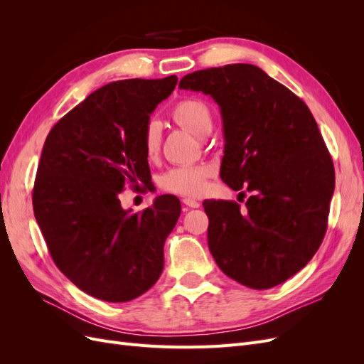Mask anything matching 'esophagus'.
<instances>
[{"instance_id": "obj_1", "label": "esophagus", "mask_w": 364, "mask_h": 364, "mask_svg": "<svg viewBox=\"0 0 364 364\" xmlns=\"http://www.w3.org/2000/svg\"><path fill=\"white\" fill-rule=\"evenodd\" d=\"M182 202L185 206H188V208H199L200 206V202H197L196 199H191V197H185Z\"/></svg>"}]
</instances>
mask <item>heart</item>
I'll list each match as a JSON object with an SVG mask.
<instances>
[{"instance_id": "heart-1", "label": "heart", "mask_w": 364, "mask_h": 364, "mask_svg": "<svg viewBox=\"0 0 364 364\" xmlns=\"http://www.w3.org/2000/svg\"><path fill=\"white\" fill-rule=\"evenodd\" d=\"M173 119L181 127L196 136H206L213 129V112L205 102L199 98H183L176 103L171 111ZM142 146L147 156H155L161 147V126L158 121L150 119L142 132ZM213 174L208 165H182L165 173L161 179L164 190L182 196L202 194L206 188V181Z\"/></svg>"}]
</instances>
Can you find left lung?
I'll list each match as a JSON object with an SVG mask.
<instances>
[{"mask_svg":"<svg viewBox=\"0 0 364 364\" xmlns=\"http://www.w3.org/2000/svg\"><path fill=\"white\" fill-rule=\"evenodd\" d=\"M179 90L202 91L220 106V178L235 191L250 193L243 211L237 202H203L217 266L255 290L282 284L321 247L336 185L313 114L289 87L250 63L186 74Z\"/></svg>","mask_w":364,"mask_h":364,"instance_id":"left-lung-1","label":"left lung"}]
</instances>
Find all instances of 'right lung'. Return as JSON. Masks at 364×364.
Listing matches in <instances>:
<instances>
[{"mask_svg":"<svg viewBox=\"0 0 364 364\" xmlns=\"http://www.w3.org/2000/svg\"><path fill=\"white\" fill-rule=\"evenodd\" d=\"M178 77L102 86L53 126L33 186V211L58 269L106 302L146 293L164 269V243L181 215L164 194L142 213L121 208L129 183L151 181L142 132Z\"/></svg>","mask_w":364,"mask_h":364,"instance_id":"right-lung-1","label":"right lung"}]
</instances>
